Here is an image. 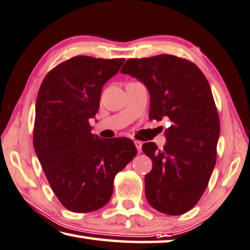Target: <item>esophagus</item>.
<instances>
[{
	"label": "esophagus",
	"instance_id": "34e87169",
	"mask_svg": "<svg viewBox=\"0 0 250 250\" xmlns=\"http://www.w3.org/2000/svg\"><path fill=\"white\" fill-rule=\"evenodd\" d=\"M134 144H135V146H136V148H137L138 154H141V152H142V145H143V143L139 142V141H134Z\"/></svg>",
	"mask_w": 250,
	"mask_h": 250
}]
</instances>
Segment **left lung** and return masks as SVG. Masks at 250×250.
<instances>
[{"mask_svg":"<svg viewBox=\"0 0 250 250\" xmlns=\"http://www.w3.org/2000/svg\"><path fill=\"white\" fill-rule=\"evenodd\" d=\"M121 72L149 91L150 120L171 122L164 149L143 145L152 161L145 193L157 211L181 215L199 202L216 163L220 118L208 81L198 65L172 55L128 59Z\"/></svg>","mask_w":250,"mask_h":250,"instance_id":"left-lung-1","label":"left lung"}]
</instances>
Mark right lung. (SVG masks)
Returning <instances> with one entry per match:
<instances>
[{
	"label": "right lung",
	"mask_w": 250,
	"mask_h": 250,
	"mask_svg": "<svg viewBox=\"0 0 250 250\" xmlns=\"http://www.w3.org/2000/svg\"><path fill=\"white\" fill-rule=\"evenodd\" d=\"M124 61L76 56L50 70L39 87L34 149L54 193L71 212L103 208L117 172L137 155L133 141L100 139L89 123L103 85Z\"/></svg>",
	"instance_id": "obj_1"
}]
</instances>
